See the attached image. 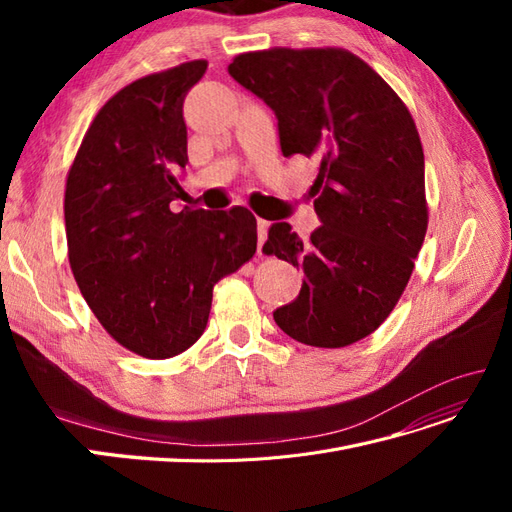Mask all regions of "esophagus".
Segmentation results:
<instances>
[{"label": "esophagus", "instance_id": "1", "mask_svg": "<svg viewBox=\"0 0 512 512\" xmlns=\"http://www.w3.org/2000/svg\"><path fill=\"white\" fill-rule=\"evenodd\" d=\"M267 235H269V222L258 220V252L262 250V243L267 241Z\"/></svg>", "mask_w": 512, "mask_h": 512}]
</instances>
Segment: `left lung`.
<instances>
[{"label":"left lung","instance_id":"left-lung-1","mask_svg":"<svg viewBox=\"0 0 512 512\" xmlns=\"http://www.w3.org/2000/svg\"><path fill=\"white\" fill-rule=\"evenodd\" d=\"M228 72L273 108L284 156L318 166L309 196L322 226L303 243L277 222L262 245L303 271L299 297L273 312L277 327L316 348L359 342L393 312L427 232L425 158L408 106L337 46L241 53Z\"/></svg>","mask_w":512,"mask_h":512}]
</instances>
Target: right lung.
<instances>
[{
	"label": "right lung",
	"mask_w": 512,
	"mask_h": 512,
	"mask_svg": "<svg viewBox=\"0 0 512 512\" xmlns=\"http://www.w3.org/2000/svg\"><path fill=\"white\" fill-rule=\"evenodd\" d=\"M205 70L194 59L119 89L91 121L66 179L74 280L106 333L145 359L196 344L213 286L256 254L250 209L170 211L188 164L183 98Z\"/></svg>",
	"instance_id": "obj_1"
}]
</instances>
